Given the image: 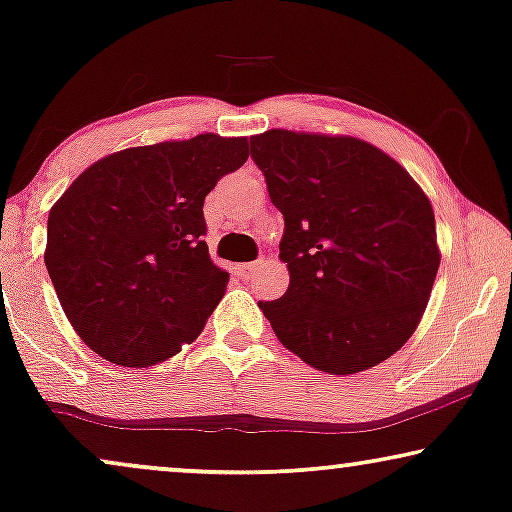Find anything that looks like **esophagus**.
I'll list each match as a JSON object with an SVG mask.
<instances>
[{
	"label": "esophagus",
	"mask_w": 512,
	"mask_h": 512,
	"mask_svg": "<svg viewBox=\"0 0 512 512\" xmlns=\"http://www.w3.org/2000/svg\"><path fill=\"white\" fill-rule=\"evenodd\" d=\"M265 261H254V263H244V265H240V275H242V279H251L256 275V270L261 268Z\"/></svg>",
	"instance_id": "34e87169"
}]
</instances>
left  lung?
<instances>
[{
	"label": "left lung",
	"mask_w": 512,
	"mask_h": 512,
	"mask_svg": "<svg viewBox=\"0 0 512 512\" xmlns=\"http://www.w3.org/2000/svg\"><path fill=\"white\" fill-rule=\"evenodd\" d=\"M251 158L284 214L289 289L258 303L279 342L331 375L389 359L415 333L440 265L426 193L347 135L268 130L251 137Z\"/></svg>",
	"instance_id": "left-lung-1"
}]
</instances>
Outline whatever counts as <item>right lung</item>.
<instances>
[{
    "mask_svg": "<svg viewBox=\"0 0 512 512\" xmlns=\"http://www.w3.org/2000/svg\"><path fill=\"white\" fill-rule=\"evenodd\" d=\"M247 158V137L212 132L132 146L90 165L51 207L46 270L95 354L146 368L198 338L228 284L202 240V205Z\"/></svg>",
    "mask_w": 512,
    "mask_h": 512,
    "instance_id": "right-lung-1",
    "label": "right lung"
}]
</instances>
